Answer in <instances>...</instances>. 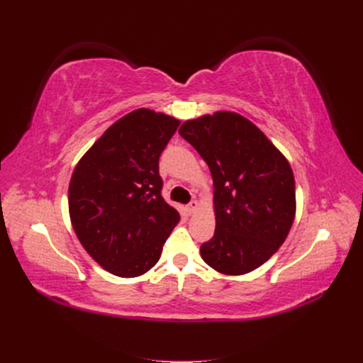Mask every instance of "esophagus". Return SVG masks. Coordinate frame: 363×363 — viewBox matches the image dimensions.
<instances>
[{"mask_svg":"<svg viewBox=\"0 0 363 363\" xmlns=\"http://www.w3.org/2000/svg\"><path fill=\"white\" fill-rule=\"evenodd\" d=\"M186 208H188V212H189V213H194V212L196 211V208H199V201H196V200H192L188 206H186Z\"/></svg>","mask_w":363,"mask_h":363,"instance_id":"obj_1","label":"esophagus"}]
</instances>
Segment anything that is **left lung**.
<instances>
[{"label": "left lung", "mask_w": 363, "mask_h": 363, "mask_svg": "<svg viewBox=\"0 0 363 363\" xmlns=\"http://www.w3.org/2000/svg\"><path fill=\"white\" fill-rule=\"evenodd\" d=\"M179 133L213 179L216 227L200 248L203 260L228 276L259 268L294 223L295 182L288 160L251 121L232 112L186 121Z\"/></svg>", "instance_id": "obj_1"}]
</instances>
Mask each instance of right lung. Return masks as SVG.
Segmentation results:
<instances>
[{
  "mask_svg": "<svg viewBox=\"0 0 363 363\" xmlns=\"http://www.w3.org/2000/svg\"><path fill=\"white\" fill-rule=\"evenodd\" d=\"M180 121L150 108L118 119L72 172L74 232L100 265L138 277L156 265L180 213L162 196L159 157Z\"/></svg>",
  "mask_w": 363,
  "mask_h": 363,
  "instance_id": "add662e5",
  "label": "right lung"
}]
</instances>
